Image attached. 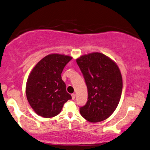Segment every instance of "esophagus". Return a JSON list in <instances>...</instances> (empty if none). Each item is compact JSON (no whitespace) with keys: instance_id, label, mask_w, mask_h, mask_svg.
I'll return each mask as SVG.
<instances>
[{"instance_id":"1","label":"esophagus","mask_w":150,"mask_h":150,"mask_svg":"<svg viewBox=\"0 0 150 150\" xmlns=\"http://www.w3.org/2000/svg\"><path fill=\"white\" fill-rule=\"evenodd\" d=\"M75 97H76V94L74 93L72 94V98L73 100H74V99H75Z\"/></svg>"}]
</instances>
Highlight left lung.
<instances>
[{
  "instance_id": "left-lung-1",
  "label": "left lung",
  "mask_w": 150,
  "mask_h": 150,
  "mask_svg": "<svg viewBox=\"0 0 150 150\" xmlns=\"http://www.w3.org/2000/svg\"><path fill=\"white\" fill-rule=\"evenodd\" d=\"M88 88V101L80 108L82 116L96 123L115 111L120 100L123 80L119 68L101 53L84 55L76 59Z\"/></svg>"
}]
</instances>
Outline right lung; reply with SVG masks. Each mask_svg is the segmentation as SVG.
I'll return each mask as SVG.
<instances>
[{
  "label": "right lung",
  "mask_w": 150,
  "mask_h": 150,
  "mask_svg": "<svg viewBox=\"0 0 150 150\" xmlns=\"http://www.w3.org/2000/svg\"><path fill=\"white\" fill-rule=\"evenodd\" d=\"M72 57L50 54L36 64L26 85L27 100L37 114L45 118L56 116L64 103L72 99L61 74Z\"/></svg>",
  "instance_id": "add662e5"
}]
</instances>
